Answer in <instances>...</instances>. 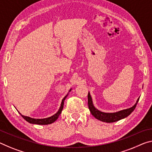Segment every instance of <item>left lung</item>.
Segmentation results:
<instances>
[{"mask_svg": "<svg viewBox=\"0 0 152 152\" xmlns=\"http://www.w3.org/2000/svg\"><path fill=\"white\" fill-rule=\"evenodd\" d=\"M88 107H89V109L91 112V113L92 114V115H94V118H96L97 120L102 121V122H108V123L116 122V121L120 120L121 119H123L126 118V117H127L128 115H129L134 110L135 107L137 106V102H138L139 100V99H138L136 104L129 109H124V110L116 112V113H103V112L100 111L95 108L94 105H93L92 98L90 96V93H88Z\"/></svg>", "mask_w": 152, "mask_h": 152, "instance_id": "8db88e82", "label": "left lung"}]
</instances>
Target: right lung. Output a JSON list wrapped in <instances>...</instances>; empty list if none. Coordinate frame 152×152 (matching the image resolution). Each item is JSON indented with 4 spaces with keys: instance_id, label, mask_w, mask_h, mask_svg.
Wrapping results in <instances>:
<instances>
[{
    "instance_id": "1",
    "label": "right lung",
    "mask_w": 152,
    "mask_h": 152,
    "mask_svg": "<svg viewBox=\"0 0 152 152\" xmlns=\"http://www.w3.org/2000/svg\"><path fill=\"white\" fill-rule=\"evenodd\" d=\"M66 96L62 100L61 106H60V107L59 111H58L57 113L55 114V115H53V116L50 117V118H45V119H34V118H30V117H28V116L22 115L20 113V114L22 115V118H24L26 121H27L28 122H29L30 124H40V125L50 124H52L53 122H55V121L58 119V117H59V115H60V113H61L62 109H63V107H64V100H65V99H66Z\"/></svg>"
}]
</instances>
